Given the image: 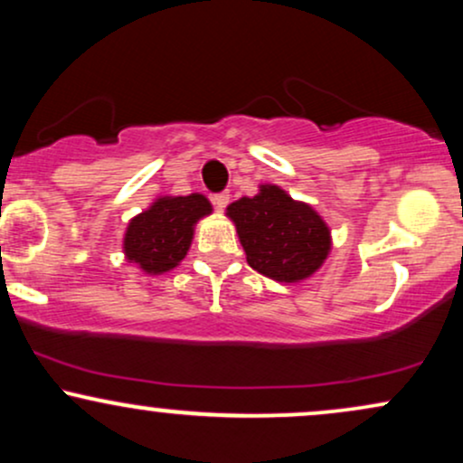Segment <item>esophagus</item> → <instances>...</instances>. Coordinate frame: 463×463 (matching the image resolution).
Returning a JSON list of instances; mask_svg holds the SVG:
<instances>
[{"label":"esophagus","mask_w":463,"mask_h":463,"mask_svg":"<svg viewBox=\"0 0 463 463\" xmlns=\"http://www.w3.org/2000/svg\"><path fill=\"white\" fill-rule=\"evenodd\" d=\"M211 200H213V206H215V209L220 211V213H222V211L226 209L228 202H231V195H228V194H215L213 198H211Z\"/></svg>","instance_id":"34e87169"}]
</instances>
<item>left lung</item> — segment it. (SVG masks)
I'll list each match as a JSON object with an SVG mask.
<instances>
[{"instance_id": "left-lung-1", "label": "left lung", "mask_w": 463, "mask_h": 463, "mask_svg": "<svg viewBox=\"0 0 463 463\" xmlns=\"http://www.w3.org/2000/svg\"><path fill=\"white\" fill-rule=\"evenodd\" d=\"M226 217L237 228L250 268L279 283L307 280L331 254L324 217L279 184H259L257 195L228 204Z\"/></svg>"}]
</instances>
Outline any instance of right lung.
Instances as JSON below:
<instances>
[{"mask_svg":"<svg viewBox=\"0 0 463 463\" xmlns=\"http://www.w3.org/2000/svg\"><path fill=\"white\" fill-rule=\"evenodd\" d=\"M213 213L206 195H158L156 200L128 222L124 232V257L143 274L172 272L187 257L195 224Z\"/></svg>","mask_w":463,"mask_h":463,"instance_id":"right-lung-1","label":"right lung"}]
</instances>
